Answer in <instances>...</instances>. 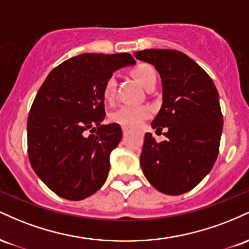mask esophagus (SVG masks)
Listing matches in <instances>:
<instances>
[{
	"label": "esophagus",
	"mask_w": 249,
	"mask_h": 249,
	"mask_svg": "<svg viewBox=\"0 0 249 249\" xmlns=\"http://www.w3.org/2000/svg\"><path fill=\"white\" fill-rule=\"evenodd\" d=\"M122 128H123V133H124V136H125V134L130 133L131 131H132V128H131V127H128V126H123Z\"/></svg>",
	"instance_id": "1"
}]
</instances>
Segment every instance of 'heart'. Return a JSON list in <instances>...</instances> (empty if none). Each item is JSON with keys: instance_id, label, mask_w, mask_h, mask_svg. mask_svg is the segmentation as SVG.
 <instances>
[{"instance_id": "heart-1", "label": "heart", "mask_w": 249, "mask_h": 249, "mask_svg": "<svg viewBox=\"0 0 249 249\" xmlns=\"http://www.w3.org/2000/svg\"><path fill=\"white\" fill-rule=\"evenodd\" d=\"M134 78L138 81L142 88L147 90L148 88L153 87L157 83V73L151 65L139 64L132 71ZM116 90V77L111 76L104 85L103 95L107 101H111L115 96ZM151 115V110L146 107H131V105H123L116 111L111 113V121L123 126L136 127L141 125L144 119H146Z\"/></svg>"}]
</instances>
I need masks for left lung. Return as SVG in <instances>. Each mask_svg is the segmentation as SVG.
I'll use <instances>...</instances> for the list:
<instances>
[{
    "label": "left lung",
    "mask_w": 249,
    "mask_h": 249,
    "mask_svg": "<svg viewBox=\"0 0 249 249\" xmlns=\"http://www.w3.org/2000/svg\"><path fill=\"white\" fill-rule=\"evenodd\" d=\"M134 57L160 75L162 104L151 126L167 127L161 142L145 133L142 173L159 192L186 193L210 173L218 157L224 125L218 90L206 71L181 51L146 49Z\"/></svg>",
    "instance_id": "8db88e82"
}]
</instances>
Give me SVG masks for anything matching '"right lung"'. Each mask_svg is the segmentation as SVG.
I'll use <instances>...</instances> for the list:
<instances>
[{
  "label": "right lung",
  "mask_w": 249,
  "mask_h": 249,
  "mask_svg": "<svg viewBox=\"0 0 249 249\" xmlns=\"http://www.w3.org/2000/svg\"><path fill=\"white\" fill-rule=\"evenodd\" d=\"M134 64L127 53H82L56 67L39 88L28 117V153L57 196L77 201L104 185L123 132L116 123L102 124L103 90L115 71ZM89 129L97 133L87 136Z\"/></svg>",
  "instance_id": "1"
}]
</instances>
